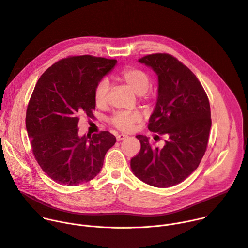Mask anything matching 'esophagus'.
I'll use <instances>...</instances> for the list:
<instances>
[{"mask_svg":"<svg viewBox=\"0 0 248 248\" xmlns=\"http://www.w3.org/2000/svg\"><path fill=\"white\" fill-rule=\"evenodd\" d=\"M127 137H128V136H126V135H124V134H119V135H117L116 139H117V141H122V140L126 139Z\"/></svg>","mask_w":248,"mask_h":248,"instance_id":"34e87169","label":"esophagus"}]
</instances>
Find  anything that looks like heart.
<instances>
[{
  "instance_id": "b5f03b06",
  "label": "heart",
  "mask_w": 248,
  "mask_h": 248,
  "mask_svg": "<svg viewBox=\"0 0 248 248\" xmlns=\"http://www.w3.org/2000/svg\"><path fill=\"white\" fill-rule=\"evenodd\" d=\"M120 79L133 91L138 95H142V101L149 104L151 97L146 95L150 87L151 79L149 74L138 67H128L120 73ZM109 81L102 79L98 82L94 91V101L98 107L106 106L109 94ZM143 119L142 114L138 111H118L110 118L112 126L122 132H131L134 129L135 124L141 122Z\"/></svg>"
}]
</instances>
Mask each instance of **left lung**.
<instances>
[{
    "mask_svg": "<svg viewBox=\"0 0 248 248\" xmlns=\"http://www.w3.org/2000/svg\"><path fill=\"white\" fill-rule=\"evenodd\" d=\"M139 62L153 69L159 82L148 129L167 139L159 149L152 147L146 136L137 135L141 150L131 159V169L150 186H173L194 172L205 153L212 127L211 106L197 76L173 55L148 54Z\"/></svg>",
    "mask_w": 248,
    "mask_h": 248,
    "instance_id": "obj_1",
    "label": "left lung"
}]
</instances>
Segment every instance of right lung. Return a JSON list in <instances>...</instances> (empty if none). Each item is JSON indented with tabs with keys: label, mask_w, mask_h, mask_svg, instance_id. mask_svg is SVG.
Masks as SVG:
<instances>
[{
	"label": "right lung",
	"mask_w": 248,
	"mask_h": 248,
	"mask_svg": "<svg viewBox=\"0 0 248 248\" xmlns=\"http://www.w3.org/2000/svg\"><path fill=\"white\" fill-rule=\"evenodd\" d=\"M116 60L92 55L68 56L48 67L31 96L26 127L33 156L44 172L65 186L97 176L106 152L116 142L108 131L78 136L81 115L93 118L94 91Z\"/></svg>",
	"instance_id": "1"
}]
</instances>
